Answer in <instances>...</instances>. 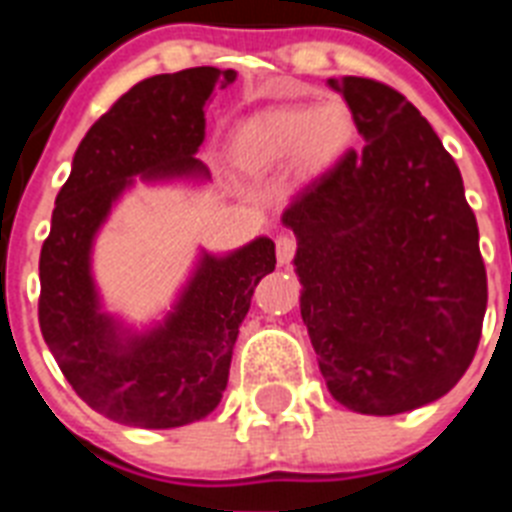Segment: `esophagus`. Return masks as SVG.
<instances>
[{
	"mask_svg": "<svg viewBox=\"0 0 512 512\" xmlns=\"http://www.w3.org/2000/svg\"><path fill=\"white\" fill-rule=\"evenodd\" d=\"M297 252V239L292 233H279L276 236V257H279L281 265H287Z\"/></svg>",
	"mask_w": 512,
	"mask_h": 512,
	"instance_id": "1",
	"label": "esophagus"
}]
</instances>
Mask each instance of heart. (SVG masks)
Listing matches in <instances>:
<instances>
[{
    "instance_id": "b5f03b06",
    "label": "heart",
    "mask_w": 512,
    "mask_h": 512,
    "mask_svg": "<svg viewBox=\"0 0 512 512\" xmlns=\"http://www.w3.org/2000/svg\"><path fill=\"white\" fill-rule=\"evenodd\" d=\"M353 122L342 103L319 108H273L244 122L233 138V159L252 172H268L300 162L319 170L350 140Z\"/></svg>"
}]
</instances>
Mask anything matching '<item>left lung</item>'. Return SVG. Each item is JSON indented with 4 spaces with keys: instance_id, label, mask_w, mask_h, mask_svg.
<instances>
[{
    "instance_id": "8db88e82",
    "label": "left lung",
    "mask_w": 512,
    "mask_h": 512,
    "mask_svg": "<svg viewBox=\"0 0 512 512\" xmlns=\"http://www.w3.org/2000/svg\"><path fill=\"white\" fill-rule=\"evenodd\" d=\"M329 84L366 143L284 209L300 313L342 406L412 412L446 396L478 350L489 289L476 215L460 167L401 92L366 76Z\"/></svg>"
}]
</instances>
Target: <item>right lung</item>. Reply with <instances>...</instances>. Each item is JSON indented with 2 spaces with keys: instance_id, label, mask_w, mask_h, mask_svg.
<instances>
[{
  "instance_id": "obj_1",
  "label": "right lung",
  "mask_w": 512,
  "mask_h": 512,
  "mask_svg": "<svg viewBox=\"0 0 512 512\" xmlns=\"http://www.w3.org/2000/svg\"><path fill=\"white\" fill-rule=\"evenodd\" d=\"M233 71L212 66L148 76L124 92L76 148L39 257V327L60 372L92 409L132 428H180L223 398L257 281L276 268L271 239L231 257H204L170 321L122 340L98 313L90 279L92 236L132 175L204 172V103Z\"/></svg>"
}]
</instances>
